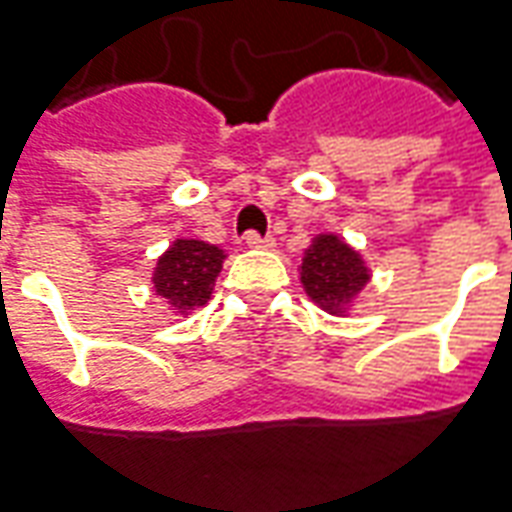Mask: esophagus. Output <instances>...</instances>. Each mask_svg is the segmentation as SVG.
<instances>
[{"label":"esophagus","instance_id":"1","mask_svg":"<svg viewBox=\"0 0 512 512\" xmlns=\"http://www.w3.org/2000/svg\"><path fill=\"white\" fill-rule=\"evenodd\" d=\"M244 244L249 246V249H271L274 246V238H263L260 232H246V238H244Z\"/></svg>","mask_w":512,"mask_h":512}]
</instances>
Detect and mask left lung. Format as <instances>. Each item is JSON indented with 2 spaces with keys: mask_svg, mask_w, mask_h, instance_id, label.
<instances>
[{
  "mask_svg": "<svg viewBox=\"0 0 512 512\" xmlns=\"http://www.w3.org/2000/svg\"><path fill=\"white\" fill-rule=\"evenodd\" d=\"M302 285L321 310L341 316L371 280L360 252L338 235H318L302 257Z\"/></svg>",
  "mask_w": 512,
  "mask_h": 512,
  "instance_id": "8db88e82",
  "label": "left lung"
}]
</instances>
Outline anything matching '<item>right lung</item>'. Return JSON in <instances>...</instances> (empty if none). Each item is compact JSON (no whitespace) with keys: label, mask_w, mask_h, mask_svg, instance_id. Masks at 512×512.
<instances>
[{"label":"right lung","mask_w":512,"mask_h":512,"mask_svg":"<svg viewBox=\"0 0 512 512\" xmlns=\"http://www.w3.org/2000/svg\"><path fill=\"white\" fill-rule=\"evenodd\" d=\"M224 257L227 255L219 246L194 241V238L191 241L177 238L169 246V252L157 260L155 277H152L157 296H163L171 310H177L182 316L207 305Z\"/></svg>","instance_id":"obj_1"}]
</instances>
